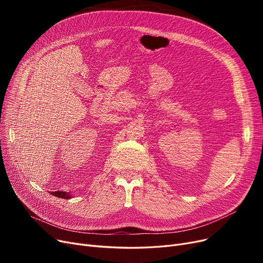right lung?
Segmentation results:
<instances>
[{"mask_svg": "<svg viewBox=\"0 0 263 263\" xmlns=\"http://www.w3.org/2000/svg\"><path fill=\"white\" fill-rule=\"evenodd\" d=\"M52 195H54V196H57V197H61V198H65V199H69V198H71L72 196H71V194H70V192H63V191H55V192H52L51 193Z\"/></svg>", "mask_w": 263, "mask_h": 263, "instance_id": "add662e5", "label": "right lung"}]
</instances>
